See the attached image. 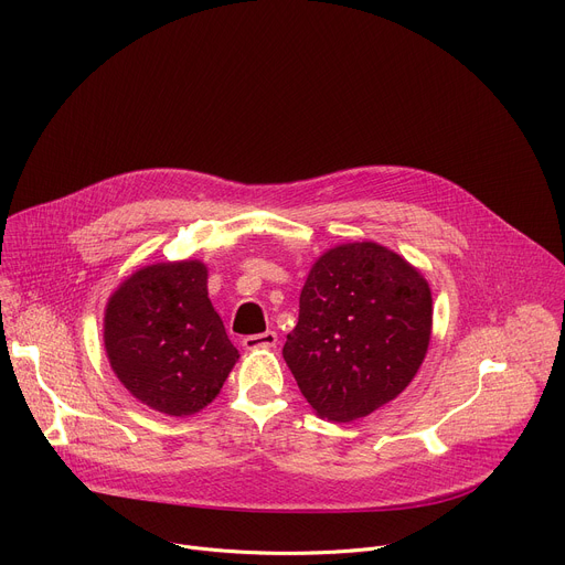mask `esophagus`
I'll return each instance as SVG.
<instances>
[{
	"mask_svg": "<svg viewBox=\"0 0 565 565\" xmlns=\"http://www.w3.org/2000/svg\"><path fill=\"white\" fill-rule=\"evenodd\" d=\"M278 343V334L274 330L259 332V334H248L242 339V345L246 351H257V349H276Z\"/></svg>",
	"mask_w": 565,
	"mask_h": 565,
	"instance_id": "obj_1",
	"label": "esophagus"
}]
</instances>
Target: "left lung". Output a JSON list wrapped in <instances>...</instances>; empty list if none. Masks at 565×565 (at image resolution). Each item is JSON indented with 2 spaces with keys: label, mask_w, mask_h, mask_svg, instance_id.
I'll return each mask as SVG.
<instances>
[{
  "label": "left lung",
  "mask_w": 565,
  "mask_h": 565,
  "mask_svg": "<svg viewBox=\"0 0 565 565\" xmlns=\"http://www.w3.org/2000/svg\"><path fill=\"white\" fill-rule=\"evenodd\" d=\"M429 337L423 274L392 248L351 242L312 265L282 358L321 418L349 423L405 392Z\"/></svg>",
  "instance_id": "8db88e82"
}]
</instances>
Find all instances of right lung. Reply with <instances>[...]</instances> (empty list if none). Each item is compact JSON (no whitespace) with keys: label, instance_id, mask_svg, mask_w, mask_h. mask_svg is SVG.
Returning a JSON list of instances; mask_svg holds the SVG:
<instances>
[{"label":"right lung","instance_id":"1","mask_svg":"<svg viewBox=\"0 0 565 565\" xmlns=\"http://www.w3.org/2000/svg\"><path fill=\"white\" fill-rule=\"evenodd\" d=\"M104 345L131 396L179 418L207 407L239 360L207 298L201 259L158 263L128 276L106 302Z\"/></svg>","mask_w":565,"mask_h":565}]
</instances>
